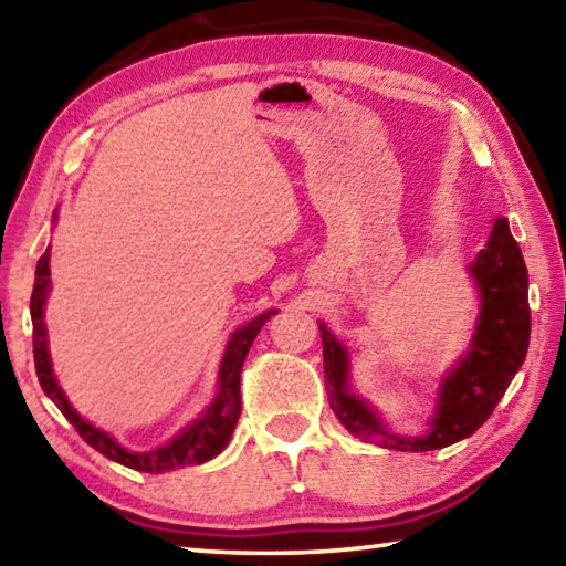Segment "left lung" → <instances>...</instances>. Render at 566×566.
<instances>
[{"mask_svg": "<svg viewBox=\"0 0 566 566\" xmlns=\"http://www.w3.org/2000/svg\"><path fill=\"white\" fill-rule=\"evenodd\" d=\"M472 272L482 312H479L472 349L449 371L439 389L437 415L424 437H397L381 427L379 417L349 391L347 349L319 322L324 344V385L329 407L354 437L381 439L399 452H429L472 437L500 405L506 387L524 364L530 347V274L522 249L510 232V222H494L486 249L476 254Z\"/></svg>", "mask_w": 566, "mask_h": 566, "instance_id": "obj_1", "label": "left lung"}]
</instances>
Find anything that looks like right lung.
<instances>
[{
    "label": "right lung",
    "instance_id": "1",
    "mask_svg": "<svg viewBox=\"0 0 566 566\" xmlns=\"http://www.w3.org/2000/svg\"><path fill=\"white\" fill-rule=\"evenodd\" d=\"M56 219V214H54ZM46 294H50V249L40 256L36 262V280H34V290H32V339H34V367H36V377H40V385L44 389V395L50 397L56 407H60L62 415L72 421L76 432L87 442L90 447L97 449L99 454H104L112 462H119L129 469H137V472H149V474H159V472H171L177 467H189V464H202L214 459L222 449L229 444V437H232L239 411H242V395H239V375H242V364L249 354V347L260 329L264 327V322L276 314L270 310L266 314H260V317L252 319L244 327H239L232 339L227 344V352L222 357V367H219V391L202 417L181 432L179 437L171 439L167 447L151 449V452H129L122 444L114 442V439L102 432L94 424H90L87 419H82L76 411L72 409L70 399L64 397V391L60 389L52 371V361H50V349H46V327H44V302Z\"/></svg>",
    "mask_w": 566,
    "mask_h": 566
}]
</instances>
